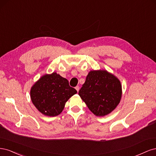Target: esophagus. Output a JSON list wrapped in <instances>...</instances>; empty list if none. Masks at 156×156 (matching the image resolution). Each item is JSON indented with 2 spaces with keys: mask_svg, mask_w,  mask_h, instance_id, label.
I'll list each match as a JSON object with an SVG mask.
<instances>
[{
  "mask_svg": "<svg viewBox=\"0 0 156 156\" xmlns=\"http://www.w3.org/2000/svg\"><path fill=\"white\" fill-rule=\"evenodd\" d=\"M75 89H76V90H77V92H79V86H77L76 87H75Z\"/></svg>",
  "mask_w": 156,
  "mask_h": 156,
  "instance_id": "1",
  "label": "esophagus"
}]
</instances>
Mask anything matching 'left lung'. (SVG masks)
I'll use <instances>...</instances> for the list:
<instances>
[{
    "label": "left lung",
    "instance_id": "1",
    "mask_svg": "<svg viewBox=\"0 0 156 156\" xmlns=\"http://www.w3.org/2000/svg\"><path fill=\"white\" fill-rule=\"evenodd\" d=\"M79 95L94 115L109 114L119 104L122 85L119 79L107 70L90 71Z\"/></svg>",
    "mask_w": 156,
    "mask_h": 156
}]
</instances>
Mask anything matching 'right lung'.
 Returning a JSON list of instances; mask_svg holds the SVG:
<instances>
[{
    "mask_svg": "<svg viewBox=\"0 0 156 156\" xmlns=\"http://www.w3.org/2000/svg\"><path fill=\"white\" fill-rule=\"evenodd\" d=\"M77 92L66 79L53 72L43 75L30 90L33 104L42 114L56 116L63 111L66 103Z\"/></svg>",
    "mask_w": 156,
    "mask_h": 156,
    "instance_id": "obj_1",
    "label": "right lung"
}]
</instances>
